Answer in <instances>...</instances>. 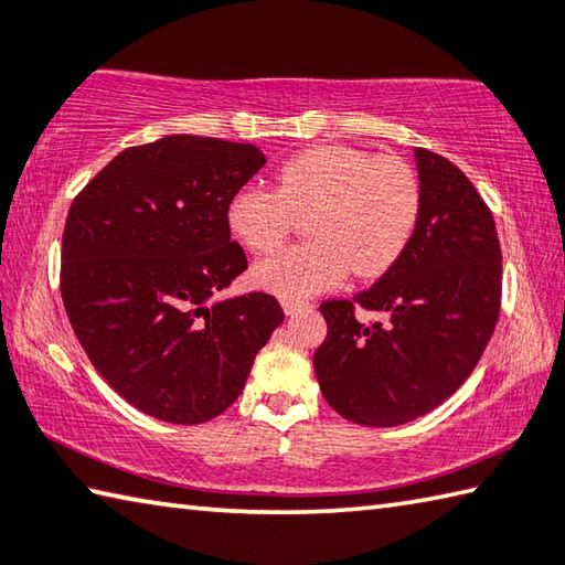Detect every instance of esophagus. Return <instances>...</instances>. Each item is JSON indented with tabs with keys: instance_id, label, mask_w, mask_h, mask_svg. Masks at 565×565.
<instances>
[{
	"instance_id": "34e87169",
	"label": "esophagus",
	"mask_w": 565,
	"mask_h": 565,
	"mask_svg": "<svg viewBox=\"0 0 565 565\" xmlns=\"http://www.w3.org/2000/svg\"><path fill=\"white\" fill-rule=\"evenodd\" d=\"M281 306H284L286 316H294V313H299L301 309H309V301H303V299H281Z\"/></svg>"
}]
</instances>
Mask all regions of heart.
Returning a JSON list of instances; mask_svg holds the SVG:
<instances>
[{
    "label": "heart",
    "instance_id": "heart-1",
    "mask_svg": "<svg viewBox=\"0 0 565 565\" xmlns=\"http://www.w3.org/2000/svg\"><path fill=\"white\" fill-rule=\"evenodd\" d=\"M419 180L405 160L351 146H316L276 170V190L242 188L227 224L244 249L279 247L303 217L309 242L266 256L252 269L264 291L301 299L333 289L353 271L375 279L405 252L419 217Z\"/></svg>",
    "mask_w": 565,
    "mask_h": 565
}]
</instances>
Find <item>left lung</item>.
I'll return each mask as SVG.
<instances>
[{
  "label": "left lung",
  "mask_w": 565,
  "mask_h": 565,
  "mask_svg": "<svg viewBox=\"0 0 565 565\" xmlns=\"http://www.w3.org/2000/svg\"><path fill=\"white\" fill-rule=\"evenodd\" d=\"M419 217L405 252L353 301H323L313 371L326 403L365 427H395L443 405L479 363L499 321L494 217L447 158L415 150ZM358 305L386 316L363 324Z\"/></svg>",
  "instance_id": "1"
}]
</instances>
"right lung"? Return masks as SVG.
<instances>
[{
    "instance_id": "1",
    "label": "right lung",
    "mask_w": 565,
    "mask_h": 565,
    "mask_svg": "<svg viewBox=\"0 0 565 565\" xmlns=\"http://www.w3.org/2000/svg\"><path fill=\"white\" fill-rule=\"evenodd\" d=\"M264 162L252 142L168 136L122 150L68 210V321L100 377L162 423L224 413L284 321L269 294L214 301L247 269L227 204Z\"/></svg>"
}]
</instances>
